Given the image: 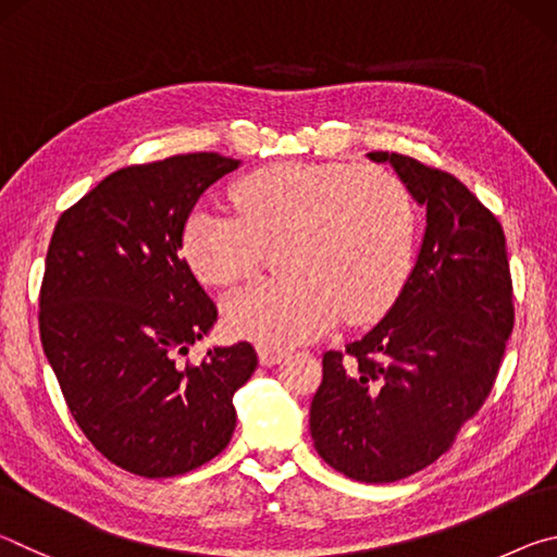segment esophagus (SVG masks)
<instances>
[{
  "label": "esophagus",
  "mask_w": 557,
  "mask_h": 557,
  "mask_svg": "<svg viewBox=\"0 0 557 557\" xmlns=\"http://www.w3.org/2000/svg\"><path fill=\"white\" fill-rule=\"evenodd\" d=\"M258 354H260V363H262V366H275V363L282 361V358L287 356L285 348L268 346V344H262V346L258 348Z\"/></svg>",
  "instance_id": "34e87169"
}]
</instances>
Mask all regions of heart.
<instances>
[{"label": "heart", "mask_w": 557, "mask_h": 557, "mask_svg": "<svg viewBox=\"0 0 557 557\" xmlns=\"http://www.w3.org/2000/svg\"><path fill=\"white\" fill-rule=\"evenodd\" d=\"M231 199L238 213H188L182 252L196 277L235 285L258 270L265 245L282 240L280 265L289 272L225 299V324L238 336L292 346L322 336L342 314L369 322L410 275L412 199L385 169L272 164L235 182Z\"/></svg>", "instance_id": "obj_1"}]
</instances>
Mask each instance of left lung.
<instances>
[{
    "mask_svg": "<svg viewBox=\"0 0 557 557\" xmlns=\"http://www.w3.org/2000/svg\"><path fill=\"white\" fill-rule=\"evenodd\" d=\"M369 159L388 162L425 209V235L388 314L346 351L324 354L309 432L329 467L388 484L445 455L482 408L513 297L502 223L459 178L395 152Z\"/></svg>",
    "mask_w": 557,
    "mask_h": 557,
    "instance_id": "obj_1",
    "label": "left lung"
}]
</instances>
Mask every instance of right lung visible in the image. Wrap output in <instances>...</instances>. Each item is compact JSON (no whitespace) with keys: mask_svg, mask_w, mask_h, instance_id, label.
<instances>
[{"mask_svg":"<svg viewBox=\"0 0 557 557\" xmlns=\"http://www.w3.org/2000/svg\"><path fill=\"white\" fill-rule=\"evenodd\" d=\"M240 159L176 154L110 174L55 223L39 297L44 354L69 410L112 465L186 474L225 449L233 395L258 369L248 342L178 358L219 309L182 258L196 201Z\"/></svg>","mask_w":557,"mask_h":557,"instance_id":"right-lung-1","label":"right lung"}]
</instances>
